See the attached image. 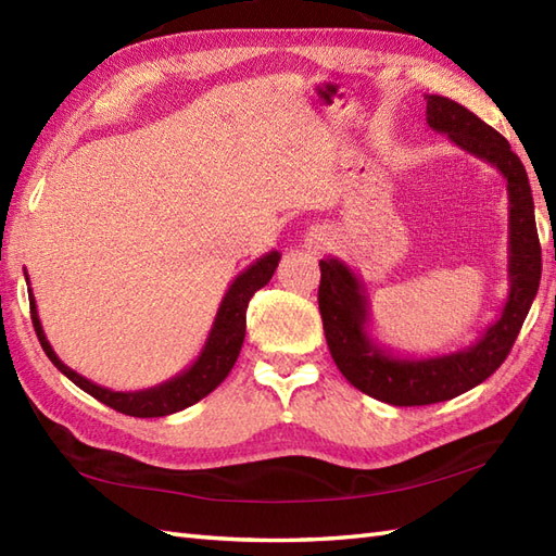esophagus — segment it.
Masks as SVG:
<instances>
[{"instance_id": "esophagus-1", "label": "esophagus", "mask_w": 556, "mask_h": 556, "mask_svg": "<svg viewBox=\"0 0 556 556\" xmlns=\"http://www.w3.org/2000/svg\"><path fill=\"white\" fill-rule=\"evenodd\" d=\"M325 243H327V233L323 229H317V227L311 229L308 236H305V248H308L311 253H320Z\"/></svg>"}]
</instances>
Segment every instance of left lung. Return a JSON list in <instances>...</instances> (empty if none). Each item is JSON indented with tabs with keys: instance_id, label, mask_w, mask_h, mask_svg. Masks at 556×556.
Listing matches in <instances>:
<instances>
[{
	"instance_id": "8db88e82",
	"label": "left lung",
	"mask_w": 556,
	"mask_h": 556,
	"mask_svg": "<svg viewBox=\"0 0 556 556\" xmlns=\"http://www.w3.org/2000/svg\"><path fill=\"white\" fill-rule=\"evenodd\" d=\"M428 100V126L446 134L468 155L492 164L509 193V296L502 315L473 346L444 356L401 358L375 344L370 308L363 281L339 257L320 260V303L327 346L346 380L377 401L392 406H428L454 399L485 382L509 356L540 287L542 251L528 174L511 146L478 116L442 96Z\"/></svg>"
}]
</instances>
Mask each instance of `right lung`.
<instances>
[{"instance_id":"right-lung-1","label":"right lung","mask_w":556,"mask_h":556,"mask_svg":"<svg viewBox=\"0 0 556 556\" xmlns=\"http://www.w3.org/2000/svg\"><path fill=\"white\" fill-rule=\"evenodd\" d=\"M279 257L281 255L277 251H269L263 257H257L251 267H245L241 275L231 281V287L227 289V293H224V299L219 303V311L205 339V346L200 351V356L193 361L191 368H186L184 372H179L176 377H172V380L162 382L157 387L140 389V392H112L108 387H100L96 382L86 380V377L78 375L76 370H71L68 365L59 361L54 349L50 346V341L45 337L38 308H35L33 291H28L30 320L35 327V334L40 339V346L47 353V358L54 363V368L59 372H64L71 382L80 387L83 392L96 396L104 406L126 413V416H134V418L172 416V413L193 406L210 392H215V389L224 382V377L231 372L233 363L239 358L241 346H243L248 301H251L253 293L257 289H263L271 279V275H275ZM26 281H28V275H26Z\"/></svg>"}]
</instances>
